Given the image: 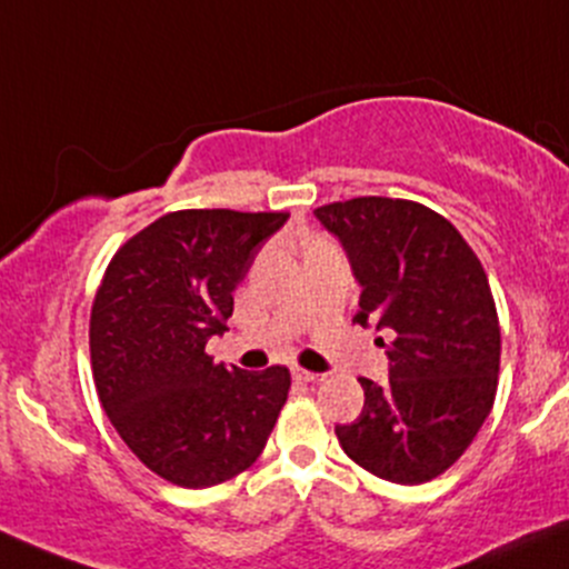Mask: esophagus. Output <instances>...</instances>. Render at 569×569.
<instances>
[{"mask_svg":"<svg viewBox=\"0 0 569 569\" xmlns=\"http://www.w3.org/2000/svg\"><path fill=\"white\" fill-rule=\"evenodd\" d=\"M291 378H295L297 383H305V386H310V383H318V380H323V376H318V372L299 370V367H295V370H291Z\"/></svg>","mask_w":569,"mask_h":569,"instance_id":"34e87169","label":"esophagus"}]
</instances>
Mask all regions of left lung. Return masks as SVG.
<instances>
[{"label": "left lung", "mask_w": 569, "mask_h": 569, "mask_svg": "<svg viewBox=\"0 0 569 569\" xmlns=\"http://www.w3.org/2000/svg\"><path fill=\"white\" fill-rule=\"evenodd\" d=\"M313 216L361 286L353 321L391 337H378L389 380L359 378L365 408L335 427L337 440L372 476L427 483L467 451L495 405L499 321L483 267L423 204L359 197Z\"/></svg>", "instance_id": "left-lung-1"}]
</instances>
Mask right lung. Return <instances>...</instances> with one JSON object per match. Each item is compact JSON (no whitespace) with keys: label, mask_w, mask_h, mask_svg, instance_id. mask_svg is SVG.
Returning a JSON list of instances; mask_svg holds the SVG:
<instances>
[{"label":"right lung","mask_w":569,"mask_h":569,"mask_svg":"<svg viewBox=\"0 0 569 569\" xmlns=\"http://www.w3.org/2000/svg\"><path fill=\"white\" fill-rule=\"evenodd\" d=\"M286 213L178 210L112 256L91 308L99 402L156 476L208 489L251 467L289 397L286 367L248 372L204 353L234 289Z\"/></svg>","instance_id":"add662e5"}]
</instances>
